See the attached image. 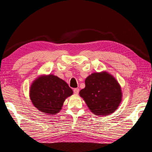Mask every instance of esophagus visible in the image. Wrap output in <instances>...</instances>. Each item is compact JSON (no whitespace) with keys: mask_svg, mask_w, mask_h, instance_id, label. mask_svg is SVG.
I'll use <instances>...</instances> for the list:
<instances>
[{"mask_svg":"<svg viewBox=\"0 0 152 152\" xmlns=\"http://www.w3.org/2000/svg\"><path fill=\"white\" fill-rule=\"evenodd\" d=\"M73 93H74L75 94H78L79 93V88H75L73 89Z\"/></svg>","mask_w":152,"mask_h":152,"instance_id":"1","label":"esophagus"}]
</instances>
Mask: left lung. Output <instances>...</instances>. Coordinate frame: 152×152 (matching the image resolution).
I'll list each match as a JSON object with an SVG mask.
<instances>
[{"label": "left lung", "mask_w": 152, "mask_h": 152, "mask_svg": "<svg viewBox=\"0 0 152 152\" xmlns=\"http://www.w3.org/2000/svg\"><path fill=\"white\" fill-rule=\"evenodd\" d=\"M86 87L79 94L91 112L100 116L113 113L122 102L121 86L107 72H95L87 77Z\"/></svg>", "instance_id": "left-lung-1"}]
</instances>
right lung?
Returning <instances> with one entry per match:
<instances>
[{
	"label": "right lung",
	"instance_id": "1",
	"mask_svg": "<svg viewBox=\"0 0 152 152\" xmlns=\"http://www.w3.org/2000/svg\"><path fill=\"white\" fill-rule=\"evenodd\" d=\"M72 94L66 82L53 74L39 76L30 89V98L34 107L49 115L60 112L65 100Z\"/></svg>",
	"mask_w": 152,
	"mask_h": 152
}]
</instances>
